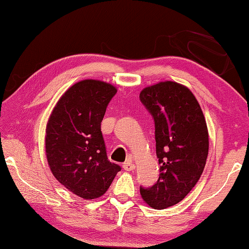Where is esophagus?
I'll return each instance as SVG.
<instances>
[{
	"mask_svg": "<svg viewBox=\"0 0 249 249\" xmlns=\"http://www.w3.org/2000/svg\"><path fill=\"white\" fill-rule=\"evenodd\" d=\"M136 168L135 164H134V161H132L131 159H129L128 161H125L124 163V169L125 170V171H132Z\"/></svg>",
	"mask_w": 249,
	"mask_h": 249,
	"instance_id": "obj_1",
	"label": "esophagus"
}]
</instances>
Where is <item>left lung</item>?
Masks as SVG:
<instances>
[{
  "instance_id": "8db88e82",
  "label": "left lung",
  "mask_w": 249,
  "mask_h": 249,
  "mask_svg": "<svg viewBox=\"0 0 249 249\" xmlns=\"http://www.w3.org/2000/svg\"><path fill=\"white\" fill-rule=\"evenodd\" d=\"M155 122L158 182L142 188L144 202L155 210L176 205L202 176L209 154V130L200 105L188 87L161 81L139 94Z\"/></svg>"
}]
</instances>
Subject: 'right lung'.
<instances>
[{
	"instance_id": "1",
	"label": "right lung",
	"mask_w": 249,
	"mask_h": 249,
	"mask_svg": "<svg viewBox=\"0 0 249 249\" xmlns=\"http://www.w3.org/2000/svg\"><path fill=\"white\" fill-rule=\"evenodd\" d=\"M113 85L85 79L57 101L46 124L49 166L61 185L84 199L103 196L121 168L111 163L101 131Z\"/></svg>"
}]
</instances>
